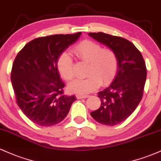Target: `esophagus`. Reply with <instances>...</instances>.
I'll return each mask as SVG.
<instances>
[{"instance_id":"obj_1","label":"esophagus","mask_w":161,"mask_h":161,"mask_svg":"<svg viewBox=\"0 0 161 161\" xmlns=\"http://www.w3.org/2000/svg\"><path fill=\"white\" fill-rule=\"evenodd\" d=\"M89 96L88 95H76V98L77 99H82V98H87Z\"/></svg>"}]
</instances>
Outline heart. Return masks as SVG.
Segmentation results:
<instances>
[{
  "instance_id": "1",
  "label": "heart",
  "mask_w": 161,
  "mask_h": 161,
  "mask_svg": "<svg viewBox=\"0 0 161 161\" xmlns=\"http://www.w3.org/2000/svg\"><path fill=\"white\" fill-rule=\"evenodd\" d=\"M73 52L81 60L88 63L86 78L71 82L68 90L77 95H86L95 90L100 84H106L116 75L118 58L111 48H103L102 45L92 40H84L73 48ZM57 69L66 81L75 76L73 58L68 52L63 53L57 60Z\"/></svg>"
}]
</instances>
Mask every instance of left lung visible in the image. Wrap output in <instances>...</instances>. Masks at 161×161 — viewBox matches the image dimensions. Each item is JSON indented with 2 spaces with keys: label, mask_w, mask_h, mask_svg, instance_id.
<instances>
[{
  "label": "left lung",
  "mask_w": 161,
  "mask_h": 161,
  "mask_svg": "<svg viewBox=\"0 0 161 161\" xmlns=\"http://www.w3.org/2000/svg\"><path fill=\"white\" fill-rule=\"evenodd\" d=\"M88 35L114 50L118 58L115 78L110 86L97 93L101 106L91 112V116L103 125H117L134 112L142 98L147 76L145 60L136 46L125 38L104 32Z\"/></svg>",
  "instance_id": "8db88e82"
}]
</instances>
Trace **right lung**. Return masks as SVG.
I'll list each match as a JSON object with an SVG mask.
<instances>
[{
  "mask_svg": "<svg viewBox=\"0 0 161 161\" xmlns=\"http://www.w3.org/2000/svg\"><path fill=\"white\" fill-rule=\"evenodd\" d=\"M81 32L36 38L16 55L11 82L16 103L23 114L41 126H51L67 116L74 95H64V83L57 69V60Z\"/></svg>",
  "mask_w": 161,
  "mask_h": 161,
  "instance_id": "1",
  "label": "right lung"
}]
</instances>
